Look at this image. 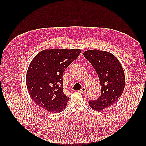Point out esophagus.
Instances as JSON below:
<instances>
[{"label": "esophagus", "mask_w": 146, "mask_h": 146, "mask_svg": "<svg viewBox=\"0 0 146 146\" xmlns=\"http://www.w3.org/2000/svg\"><path fill=\"white\" fill-rule=\"evenodd\" d=\"M86 89L85 87H82L81 90H80V92H81L82 94H85V93H86Z\"/></svg>", "instance_id": "1"}]
</instances>
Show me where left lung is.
Returning <instances> with one entry per match:
<instances>
[{"label": "left lung", "instance_id": "1", "mask_svg": "<svg viewBox=\"0 0 146 146\" xmlns=\"http://www.w3.org/2000/svg\"><path fill=\"white\" fill-rule=\"evenodd\" d=\"M97 72L101 85V95L98 99L89 101V106L101 111L110 107L122 94L125 88V75L119 60L109 52L97 49L83 52Z\"/></svg>", "mask_w": 146, "mask_h": 146}]
</instances>
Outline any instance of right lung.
Masks as SVG:
<instances>
[{"label": "right lung", "instance_id": "add662e5", "mask_svg": "<svg viewBox=\"0 0 146 146\" xmlns=\"http://www.w3.org/2000/svg\"><path fill=\"white\" fill-rule=\"evenodd\" d=\"M81 52L79 49H45L33 58L27 71L26 85L36 104L53 113L66 108L70 98L63 93V73Z\"/></svg>", "mask_w": 146, "mask_h": 146}]
</instances>
